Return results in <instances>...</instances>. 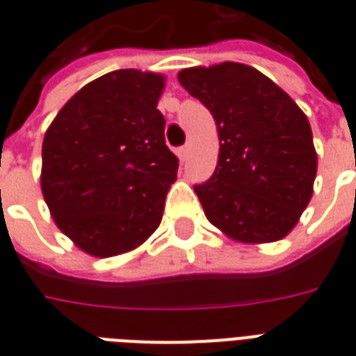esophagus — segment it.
Returning <instances> with one entry per match:
<instances>
[{"label":"esophagus","mask_w":356,"mask_h":356,"mask_svg":"<svg viewBox=\"0 0 356 356\" xmlns=\"http://www.w3.org/2000/svg\"><path fill=\"white\" fill-rule=\"evenodd\" d=\"M188 150H191V148H188V145H186V147H181L177 150V156L181 162H186V158H188Z\"/></svg>","instance_id":"34e87169"}]
</instances>
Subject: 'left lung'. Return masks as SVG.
<instances>
[{
	"label": "left lung",
	"instance_id": "obj_1",
	"mask_svg": "<svg viewBox=\"0 0 356 356\" xmlns=\"http://www.w3.org/2000/svg\"><path fill=\"white\" fill-rule=\"evenodd\" d=\"M179 83L216 120L219 160L194 191L208 221L244 244L284 238L311 202L316 150L309 120L265 74L240 63L193 66Z\"/></svg>",
	"mask_w": 356,
	"mask_h": 356
}]
</instances>
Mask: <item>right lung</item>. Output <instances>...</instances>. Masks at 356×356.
I'll return each instance as SVG.
<instances>
[{"label":"right lung","instance_id":"add662e5","mask_svg":"<svg viewBox=\"0 0 356 356\" xmlns=\"http://www.w3.org/2000/svg\"><path fill=\"white\" fill-rule=\"evenodd\" d=\"M163 74H104L74 95L45 131V204L58 229L93 257L131 252L162 221L179 168L163 139Z\"/></svg>","mask_w":356,"mask_h":356}]
</instances>
